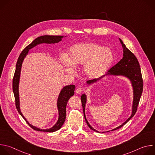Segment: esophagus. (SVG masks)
<instances>
[{"label":"esophagus","mask_w":155,"mask_h":155,"mask_svg":"<svg viewBox=\"0 0 155 155\" xmlns=\"http://www.w3.org/2000/svg\"><path fill=\"white\" fill-rule=\"evenodd\" d=\"M75 92L78 94H80L83 92V88H81V87H77Z\"/></svg>","instance_id":"obj_1"}]
</instances>
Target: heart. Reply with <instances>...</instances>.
Wrapping results in <instances>:
<instances>
[{"mask_svg":"<svg viewBox=\"0 0 155 155\" xmlns=\"http://www.w3.org/2000/svg\"><path fill=\"white\" fill-rule=\"evenodd\" d=\"M70 58L67 55L61 58V62L69 72H74L75 65H83V74L88 79L93 80L104 75L114 61V53L108 47H102L92 42L81 43L73 45L70 50Z\"/></svg>","mask_w":155,"mask_h":155,"instance_id":"obj_1","label":"heart"}]
</instances>
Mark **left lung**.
Segmentation results:
<instances>
[{"instance_id": "8db88e82", "label": "left lung", "mask_w": 155, "mask_h": 155, "mask_svg": "<svg viewBox=\"0 0 155 155\" xmlns=\"http://www.w3.org/2000/svg\"><path fill=\"white\" fill-rule=\"evenodd\" d=\"M120 41L122 44V47L123 48V57L117 64H115L112 68L110 69V70L108 71V74L115 75H123L127 77L130 80L132 87H133L134 100H133V105H132V112L131 116L121 125L111 130H117L121 127L134 117V115L137 112V107H138L140 99L143 91V79L142 77L141 69L140 68L139 62L137 58L135 56V55L126 47V45L123 43V42L120 38ZM99 78L88 80L87 81L86 83L87 84H90L91 83L97 81V80H99ZM81 104L83 107L84 117L87 126H89V127L92 130L97 132H99L97 130H95L94 128L92 127V126L89 124V123L87 122L84 110H85V104L86 102V97L84 94L81 95Z\"/></svg>"}]
</instances>
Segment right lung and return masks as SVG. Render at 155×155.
<instances>
[{
    "label": "right lung",
    "mask_w": 155,
    "mask_h": 155,
    "mask_svg": "<svg viewBox=\"0 0 155 155\" xmlns=\"http://www.w3.org/2000/svg\"><path fill=\"white\" fill-rule=\"evenodd\" d=\"M63 36L61 35H43L40 36L39 37H37L35 38L31 43H30L29 45H28L20 54L16 65V70L15 72V74L13 78V91L15 96V105L16 109L19 114L22 116L26 123L28 124V125L32 127L34 130H37V131H43V132H53L54 131H56L59 130L62 126L63 125L65 120V109H66V105H67V103L69 101V99L74 95V91L75 86V85H68L63 87V89L61 90L58 99V108L59 111V118L54 126H53L51 128H50L49 129H40L39 128H37L35 126H33L32 124H29L28 121L26 120V119L25 118V117L22 114V113L20 111L19 108V92H18V86H19V77H20V72H21V65L23 61L26 57V56L28 54L29 50L37 45L40 43H58L59 41L62 40Z\"/></svg>",
    "instance_id": "add662e5"
}]
</instances>
